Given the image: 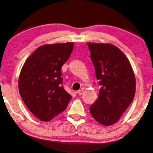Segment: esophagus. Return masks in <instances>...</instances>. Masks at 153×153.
<instances>
[{
    "label": "esophagus",
    "instance_id": "obj_1",
    "mask_svg": "<svg viewBox=\"0 0 153 153\" xmlns=\"http://www.w3.org/2000/svg\"><path fill=\"white\" fill-rule=\"evenodd\" d=\"M77 94H78L79 96H81V95H82L83 94V93H84V90H78L76 92Z\"/></svg>",
    "mask_w": 153,
    "mask_h": 153
}]
</instances>
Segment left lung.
<instances>
[{"mask_svg": "<svg viewBox=\"0 0 153 153\" xmlns=\"http://www.w3.org/2000/svg\"><path fill=\"white\" fill-rule=\"evenodd\" d=\"M87 45L100 86L98 99L90 105V113L100 124L110 126L117 123L134 99V71L126 55L117 47L110 43Z\"/></svg>", "mask_w": 153, "mask_h": 153, "instance_id": "1", "label": "left lung"}]
</instances>
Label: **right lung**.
<instances>
[{"label":"right lung","instance_id":"obj_1","mask_svg":"<svg viewBox=\"0 0 153 153\" xmlns=\"http://www.w3.org/2000/svg\"><path fill=\"white\" fill-rule=\"evenodd\" d=\"M73 48L71 42L41 46L21 69L19 93L30 112L41 121L48 122L62 113L71 98L62 85L61 69Z\"/></svg>","mask_w":153,"mask_h":153}]
</instances>
